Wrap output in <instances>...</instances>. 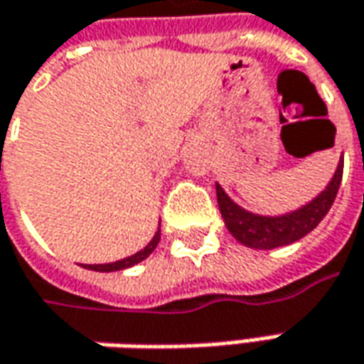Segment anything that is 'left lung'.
<instances>
[{"instance_id": "left-lung-1", "label": "left lung", "mask_w": 364, "mask_h": 364, "mask_svg": "<svg viewBox=\"0 0 364 364\" xmlns=\"http://www.w3.org/2000/svg\"><path fill=\"white\" fill-rule=\"evenodd\" d=\"M341 180H343V158L338 160L335 174L328 180V184L313 200H309L306 204L294 210L274 214V216L256 214L242 208L224 192V188L218 182H216V198H218L222 220L226 224L228 232L240 245L256 250H272L301 240L302 236H306L318 226V222L326 216V212L331 210L335 202Z\"/></svg>"}]
</instances>
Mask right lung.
Listing matches in <instances>:
<instances>
[{"label":"right lung","mask_w":364,"mask_h":364,"mask_svg":"<svg viewBox=\"0 0 364 364\" xmlns=\"http://www.w3.org/2000/svg\"><path fill=\"white\" fill-rule=\"evenodd\" d=\"M158 242H160V226H158V230H156V234L152 236V240L144 246L142 250H138L136 255L126 256V258L116 260V262H106V264H80V267L87 268V270H96V272H116V270H126V268L136 267V264H140L142 260H146V258L156 250Z\"/></svg>","instance_id":"obj_1"}]
</instances>
